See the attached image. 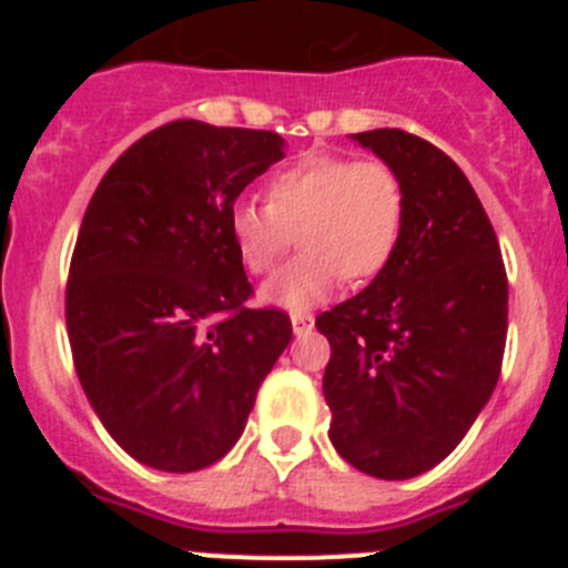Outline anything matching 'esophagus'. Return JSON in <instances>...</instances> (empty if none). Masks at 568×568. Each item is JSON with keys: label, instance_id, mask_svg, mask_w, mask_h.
Wrapping results in <instances>:
<instances>
[{"label": "esophagus", "instance_id": "34e87169", "mask_svg": "<svg viewBox=\"0 0 568 568\" xmlns=\"http://www.w3.org/2000/svg\"><path fill=\"white\" fill-rule=\"evenodd\" d=\"M290 321H293V333L295 335H307L310 329L315 327V318L310 313H293V315H290Z\"/></svg>", "mask_w": 568, "mask_h": 568}]
</instances>
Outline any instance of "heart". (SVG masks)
<instances>
[{"label": "heart", "mask_w": 568, "mask_h": 568, "mask_svg": "<svg viewBox=\"0 0 568 568\" xmlns=\"http://www.w3.org/2000/svg\"><path fill=\"white\" fill-rule=\"evenodd\" d=\"M406 193L386 162L313 153L278 170L267 182V204L239 199L227 230L241 264L270 273L293 244L301 253L264 284L261 298L281 310H310L341 278L369 281L389 264L400 241Z\"/></svg>", "instance_id": "heart-1"}]
</instances>
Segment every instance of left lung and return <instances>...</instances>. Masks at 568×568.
<instances>
[{
  "label": "left lung",
  "mask_w": 568,
  "mask_h": 568,
  "mask_svg": "<svg viewBox=\"0 0 568 568\" xmlns=\"http://www.w3.org/2000/svg\"><path fill=\"white\" fill-rule=\"evenodd\" d=\"M400 175L393 258L315 327L329 341V440L346 464L406 480L453 453L495 393L509 287L498 235L464 170L398 128L355 133Z\"/></svg>",
  "instance_id": "8db88e82"
}]
</instances>
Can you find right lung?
Listing matches in <instances>:
<instances>
[{"instance_id": "1", "label": "right lung", "mask_w": 568, "mask_h": 568, "mask_svg": "<svg viewBox=\"0 0 568 568\" xmlns=\"http://www.w3.org/2000/svg\"><path fill=\"white\" fill-rule=\"evenodd\" d=\"M284 159L270 130L179 119L104 173L70 258L64 318L93 413L130 458L162 471L222 460L293 338L253 295L227 213Z\"/></svg>"}]
</instances>
